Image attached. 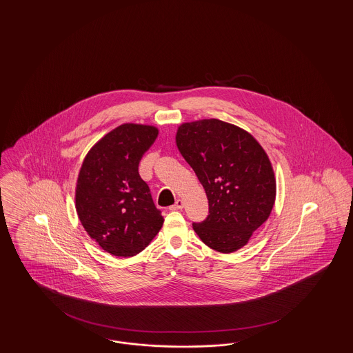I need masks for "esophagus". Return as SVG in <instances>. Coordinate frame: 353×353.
<instances>
[{"instance_id": "1", "label": "esophagus", "mask_w": 353, "mask_h": 353, "mask_svg": "<svg viewBox=\"0 0 353 353\" xmlns=\"http://www.w3.org/2000/svg\"><path fill=\"white\" fill-rule=\"evenodd\" d=\"M184 208V201L183 200H176V202L169 208L170 210H180Z\"/></svg>"}]
</instances>
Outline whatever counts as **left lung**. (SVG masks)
<instances>
[{
  "label": "left lung",
  "mask_w": 353,
  "mask_h": 353,
  "mask_svg": "<svg viewBox=\"0 0 353 353\" xmlns=\"http://www.w3.org/2000/svg\"><path fill=\"white\" fill-rule=\"evenodd\" d=\"M176 144L209 201V216L193 229L216 252H236L269 219L276 183L269 156L245 130L219 119L184 123Z\"/></svg>",
  "instance_id": "1"
}]
</instances>
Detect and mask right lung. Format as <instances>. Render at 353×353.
Wrapping results in <instances>:
<instances>
[{
  "label": "right lung",
  "instance_id": "add662e5",
  "mask_svg": "<svg viewBox=\"0 0 353 353\" xmlns=\"http://www.w3.org/2000/svg\"><path fill=\"white\" fill-rule=\"evenodd\" d=\"M157 134L153 125L121 124L88 151L79 170L78 217L87 234L115 256L143 252L163 226L150 186L139 174V163Z\"/></svg>",
  "mask_w": 353,
  "mask_h": 353
}]
</instances>
